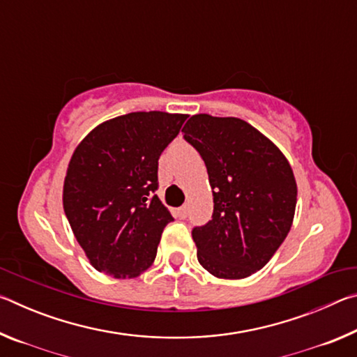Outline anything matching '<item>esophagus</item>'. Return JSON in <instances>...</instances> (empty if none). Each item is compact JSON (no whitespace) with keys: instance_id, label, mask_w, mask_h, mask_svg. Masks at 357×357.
<instances>
[{"instance_id":"esophagus-1","label":"esophagus","mask_w":357,"mask_h":357,"mask_svg":"<svg viewBox=\"0 0 357 357\" xmlns=\"http://www.w3.org/2000/svg\"><path fill=\"white\" fill-rule=\"evenodd\" d=\"M178 217H179V219H185V217H187V206H185V204L178 209Z\"/></svg>"}]
</instances>
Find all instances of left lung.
<instances>
[{
	"label": "left lung",
	"instance_id": "obj_1",
	"mask_svg": "<svg viewBox=\"0 0 357 357\" xmlns=\"http://www.w3.org/2000/svg\"><path fill=\"white\" fill-rule=\"evenodd\" d=\"M206 165L213 219L192 229L197 258L219 279H245L273 258L291 228L298 187L287 157L239 118L193 114L183 128Z\"/></svg>",
	"mask_w": 357,
	"mask_h": 357
}]
</instances>
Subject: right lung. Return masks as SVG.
<instances>
[{
	"instance_id": "1",
	"label": "right lung",
	"mask_w": 357,
	"mask_h": 357,
	"mask_svg": "<svg viewBox=\"0 0 357 357\" xmlns=\"http://www.w3.org/2000/svg\"><path fill=\"white\" fill-rule=\"evenodd\" d=\"M187 114L134 112L108 119L70 157L63 206L72 231L96 269L132 279L153 264L173 220L154 192L159 157Z\"/></svg>"
}]
</instances>
